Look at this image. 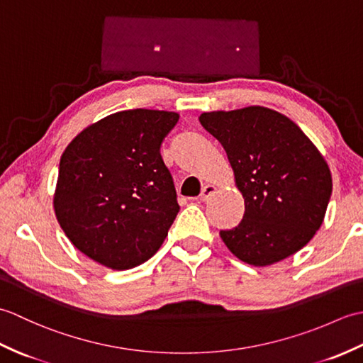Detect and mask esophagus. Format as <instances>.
Here are the masks:
<instances>
[{
	"label": "esophagus",
	"instance_id": "1",
	"mask_svg": "<svg viewBox=\"0 0 363 363\" xmlns=\"http://www.w3.org/2000/svg\"><path fill=\"white\" fill-rule=\"evenodd\" d=\"M215 190H217V187L212 186V184H207V186L203 187L201 195H199V199H201V201H207V199H209L215 194Z\"/></svg>",
	"mask_w": 363,
	"mask_h": 363
}]
</instances>
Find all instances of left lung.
<instances>
[{
  "label": "left lung",
  "instance_id": "obj_1",
  "mask_svg": "<svg viewBox=\"0 0 363 363\" xmlns=\"http://www.w3.org/2000/svg\"><path fill=\"white\" fill-rule=\"evenodd\" d=\"M225 148L245 198L240 225L220 230L245 264L273 265L312 240L325 220L333 176L296 123L264 106L199 115Z\"/></svg>",
  "mask_w": 363,
  "mask_h": 363
}]
</instances>
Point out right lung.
Returning a JSON list of instances; mask_svg holds the SVG:
<instances>
[{
    "label": "right lung",
    "instance_id": "obj_1",
    "mask_svg": "<svg viewBox=\"0 0 363 363\" xmlns=\"http://www.w3.org/2000/svg\"><path fill=\"white\" fill-rule=\"evenodd\" d=\"M179 113L121 111L87 126L59 164L54 212L82 254L129 269L164 243L179 204L160 145Z\"/></svg>",
    "mask_w": 363,
    "mask_h": 363
}]
</instances>
